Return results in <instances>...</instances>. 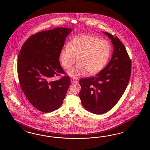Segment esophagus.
<instances>
[{
  "label": "esophagus",
  "instance_id": "esophagus-1",
  "mask_svg": "<svg viewBox=\"0 0 150 150\" xmlns=\"http://www.w3.org/2000/svg\"><path fill=\"white\" fill-rule=\"evenodd\" d=\"M71 82H73V83H76L78 82L77 80L76 79H71Z\"/></svg>",
  "mask_w": 150,
  "mask_h": 150
}]
</instances>
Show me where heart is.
<instances>
[{
    "mask_svg": "<svg viewBox=\"0 0 150 150\" xmlns=\"http://www.w3.org/2000/svg\"><path fill=\"white\" fill-rule=\"evenodd\" d=\"M68 47L61 50L59 59L67 70L71 68L77 59L78 64L68 71L73 78L86 73L88 75L99 73L104 68L110 55L108 42L93 35L76 37L69 43Z\"/></svg>",
    "mask_w": 150,
    "mask_h": 150,
    "instance_id": "heart-1",
    "label": "heart"
}]
</instances>
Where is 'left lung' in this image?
I'll return each mask as SVG.
<instances>
[{
    "instance_id": "1",
    "label": "left lung",
    "mask_w": 150,
    "mask_h": 150,
    "mask_svg": "<svg viewBox=\"0 0 150 150\" xmlns=\"http://www.w3.org/2000/svg\"><path fill=\"white\" fill-rule=\"evenodd\" d=\"M113 45L112 57L95 76L79 80V97L82 105L92 113L108 112L118 102L125 91L131 76L132 62L125 46L117 36L103 32Z\"/></svg>"
}]
</instances>
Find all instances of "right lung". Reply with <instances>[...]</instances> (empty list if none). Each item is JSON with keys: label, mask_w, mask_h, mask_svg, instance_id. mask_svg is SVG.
Listing matches in <instances>:
<instances>
[{"label": "right lung", "mask_w": 150, "mask_h": 150, "mask_svg": "<svg viewBox=\"0 0 150 150\" xmlns=\"http://www.w3.org/2000/svg\"><path fill=\"white\" fill-rule=\"evenodd\" d=\"M71 29L57 27L38 32L23 43L18 54L20 86L30 103L37 110L49 113L62 105L70 79L59 62V55ZM61 73L65 76L53 81Z\"/></svg>", "instance_id": "add662e5"}]
</instances>
